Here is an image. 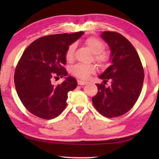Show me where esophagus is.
<instances>
[{"mask_svg": "<svg viewBox=\"0 0 159 159\" xmlns=\"http://www.w3.org/2000/svg\"><path fill=\"white\" fill-rule=\"evenodd\" d=\"M77 83H78V84H80V85H84V84H86L87 83H88V82L82 81V80H77Z\"/></svg>", "mask_w": 159, "mask_h": 159, "instance_id": "34e87169", "label": "esophagus"}]
</instances>
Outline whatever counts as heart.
<instances>
[{
    "label": "heart",
    "mask_w": 159,
    "mask_h": 159,
    "mask_svg": "<svg viewBox=\"0 0 159 159\" xmlns=\"http://www.w3.org/2000/svg\"><path fill=\"white\" fill-rule=\"evenodd\" d=\"M85 44L89 48V49L95 54V60L101 65H105L108 61V56L106 53L103 52L105 49V44L98 38L91 37L85 40ZM75 44H71L67 48L65 58L67 61H71L75 53ZM95 71V66L93 64H77L72 66L71 72L76 77L80 79H88L91 74L94 73Z\"/></svg>",
    "instance_id": "b5f03b06"
}]
</instances>
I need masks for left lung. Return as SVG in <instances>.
<instances>
[{
  "mask_svg": "<svg viewBox=\"0 0 159 159\" xmlns=\"http://www.w3.org/2000/svg\"><path fill=\"white\" fill-rule=\"evenodd\" d=\"M101 37L111 50V65L98 76L103 83L96 84L98 93L92 98L93 106L103 116L112 118L125 114L133 107L140 96L144 71L136 50L121 34L103 32Z\"/></svg>",
  "mask_w": 159,
  "mask_h": 159,
  "instance_id": "1",
  "label": "left lung"
}]
</instances>
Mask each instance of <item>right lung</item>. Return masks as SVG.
Wrapping results in <instances>:
<instances>
[{"instance_id": "1", "label": "right lung", "mask_w": 159, "mask_h": 159, "mask_svg": "<svg viewBox=\"0 0 159 159\" xmlns=\"http://www.w3.org/2000/svg\"><path fill=\"white\" fill-rule=\"evenodd\" d=\"M83 32L44 36L32 42L21 56L14 73L16 93L30 113L44 119L57 117L65 109L68 93L75 90L77 82L67 76L64 66L65 53ZM66 77L61 84L55 86L54 78Z\"/></svg>"}]
</instances>
